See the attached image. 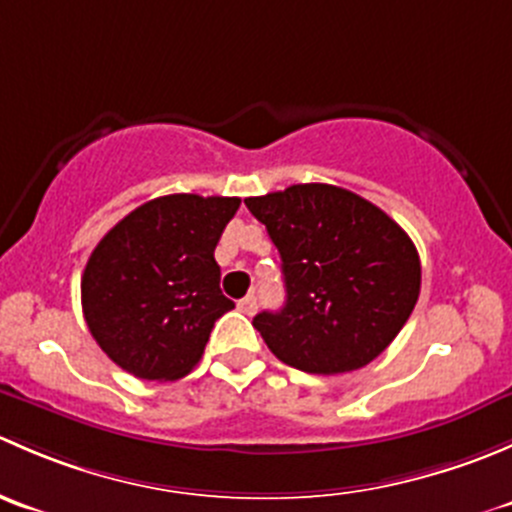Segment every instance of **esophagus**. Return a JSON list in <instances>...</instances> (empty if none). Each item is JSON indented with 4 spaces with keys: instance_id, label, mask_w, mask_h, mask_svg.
<instances>
[{
    "instance_id": "esophagus-1",
    "label": "esophagus",
    "mask_w": 512,
    "mask_h": 512,
    "mask_svg": "<svg viewBox=\"0 0 512 512\" xmlns=\"http://www.w3.org/2000/svg\"><path fill=\"white\" fill-rule=\"evenodd\" d=\"M237 307H240L245 314H255L257 312V297L255 294H247V297H242L240 302H237Z\"/></svg>"
}]
</instances>
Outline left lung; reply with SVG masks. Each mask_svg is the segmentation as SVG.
Segmentation results:
<instances>
[{
  "label": "left lung",
  "mask_w": 512,
  "mask_h": 512,
  "mask_svg": "<svg viewBox=\"0 0 512 512\" xmlns=\"http://www.w3.org/2000/svg\"><path fill=\"white\" fill-rule=\"evenodd\" d=\"M282 257L287 302L252 324L307 374H344L384 352L416 307L421 260L384 210L327 183L247 198Z\"/></svg>",
  "instance_id": "obj_1"
}]
</instances>
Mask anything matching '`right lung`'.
I'll return each mask as SVG.
<instances>
[{
	"mask_svg": "<svg viewBox=\"0 0 512 512\" xmlns=\"http://www.w3.org/2000/svg\"><path fill=\"white\" fill-rule=\"evenodd\" d=\"M240 198L163 195L103 235L81 277L91 337L123 371L173 381L203 359L215 322L235 307L220 292L215 245Z\"/></svg>",
	"mask_w": 512,
	"mask_h": 512,
	"instance_id": "1",
	"label": "right lung"
}]
</instances>
